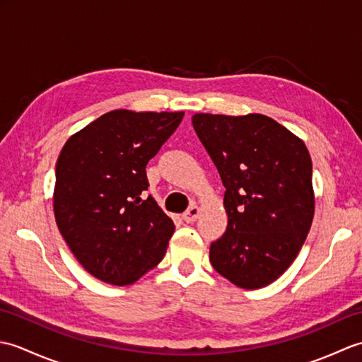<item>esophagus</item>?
Here are the masks:
<instances>
[{
  "instance_id": "obj_1",
  "label": "esophagus",
  "mask_w": 362,
  "mask_h": 362,
  "mask_svg": "<svg viewBox=\"0 0 362 362\" xmlns=\"http://www.w3.org/2000/svg\"><path fill=\"white\" fill-rule=\"evenodd\" d=\"M199 213H201V210H199L197 205H191L189 209L183 213V221L188 222V224H191V222H194L197 218H199Z\"/></svg>"
}]
</instances>
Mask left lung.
I'll list each match as a JSON object with an SVG mask.
<instances>
[{
  "instance_id": "obj_1",
  "label": "left lung",
  "mask_w": 362,
  "mask_h": 362,
  "mask_svg": "<svg viewBox=\"0 0 362 362\" xmlns=\"http://www.w3.org/2000/svg\"><path fill=\"white\" fill-rule=\"evenodd\" d=\"M193 127L226 187L228 226L210 245V263L236 286L263 288L291 266L311 228L310 152L258 113H197Z\"/></svg>"
}]
</instances>
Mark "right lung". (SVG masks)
I'll return each instance as SVG.
<instances>
[{"label": "right lung", "instance_id": "1", "mask_svg": "<svg viewBox=\"0 0 362 362\" xmlns=\"http://www.w3.org/2000/svg\"><path fill=\"white\" fill-rule=\"evenodd\" d=\"M183 112L113 110L64 146L54 214L73 255L105 283L132 284L163 259L174 222L151 194L146 165Z\"/></svg>", "mask_w": 362, "mask_h": 362}]
</instances>
